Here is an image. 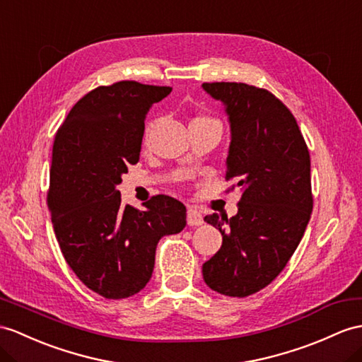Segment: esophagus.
<instances>
[{"label":"esophagus","mask_w":362,"mask_h":362,"mask_svg":"<svg viewBox=\"0 0 362 362\" xmlns=\"http://www.w3.org/2000/svg\"><path fill=\"white\" fill-rule=\"evenodd\" d=\"M202 223H204V219H202L201 211L197 210V209L190 207V209L187 210V224H189V226H201Z\"/></svg>","instance_id":"34e87169"}]
</instances>
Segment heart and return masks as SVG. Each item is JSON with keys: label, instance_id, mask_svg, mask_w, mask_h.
Wrapping results in <instances>:
<instances>
[{"label": "heart", "instance_id": "obj_1", "mask_svg": "<svg viewBox=\"0 0 362 362\" xmlns=\"http://www.w3.org/2000/svg\"><path fill=\"white\" fill-rule=\"evenodd\" d=\"M155 122H156L155 119H152V121H148V122H147L146 132H144V139H147L148 134H151L152 127L155 126ZM197 122H218V121H216V119H214V118H210V117H206V115H199V117H197V118H193V119H192L190 124H197Z\"/></svg>", "mask_w": 362, "mask_h": 362}]
</instances>
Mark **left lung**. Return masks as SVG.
I'll use <instances>...</instances> for the list:
<instances>
[{
    "label": "left lung",
    "mask_w": 362,
    "mask_h": 362,
    "mask_svg": "<svg viewBox=\"0 0 362 362\" xmlns=\"http://www.w3.org/2000/svg\"><path fill=\"white\" fill-rule=\"evenodd\" d=\"M202 89L226 105L232 132L226 180L243 190L235 216L204 218L219 228L223 245L202 264V276L215 292L244 298L283 272L305 232L313 209L310 153L292 112L272 92L244 83Z\"/></svg>",
    "instance_id": "obj_1"
}]
</instances>
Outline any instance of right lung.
<instances>
[{
  "mask_svg": "<svg viewBox=\"0 0 362 362\" xmlns=\"http://www.w3.org/2000/svg\"><path fill=\"white\" fill-rule=\"evenodd\" d=\"M167 86L118 81L79 100L52 148L47 206L59 249L79 281L107 299L138 293L152 278L156 244L186 227V206L155 195L122 207L117 186L139 161L146 113Z\"/></svg>",
  "mask_w": 362,
  "mask_h": 362,
  "instance_id": "right-lung-1",
  "label": "right lung"
}]
</instances>
